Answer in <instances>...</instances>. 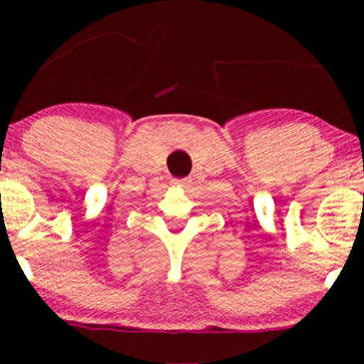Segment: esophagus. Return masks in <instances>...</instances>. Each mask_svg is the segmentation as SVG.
Listing matches in <instances>:
<instances>
[{
  "label": "esophagus",
  "mask_w": 364,
  "mask_h": 364,
  "mask_svg": "<svg viewBox=\"0 0 364 364\" xmlns=\"http://www.w3.org/2000/svg\"><path fill=\"white\" fill-rule=\"evenodd\" d=\"M171 183L178 188H186V186H190L191 179L190 178H173L171 179Z\"/></svg>",
  "instance_id": "34e87169"
}]
</instances>
